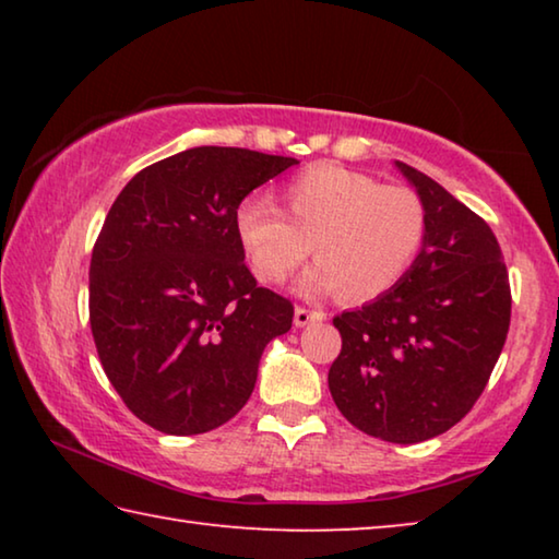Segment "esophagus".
I'll return each mask as SVG.
<instances>
[{"mask_svg": "<svg viewBox=\"0 0 559 559\" xmlns=\"http://www.w3.org/2000/svg\"><path fill=\"white\" fill-rule=\"evenodd\" d=\"M320 320H325L323 310H310V308H302V306H298L296 308V316H293V323H296V328L310 325V323H320Z\"/></svg>", "mask_w": 559, "mask_h": 559, "instance_id": "1", "label": "esophagus"}]
</instances>
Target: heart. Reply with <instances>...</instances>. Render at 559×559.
I'll return each instance as SVG.
<instances>
[{"mask_svg":"<svg viewBox=\"0 0 559 559\" xmlns=\"http://www.w3.org/2000/svg\"><path fill=\"white\" fill-rule=\"evenodd\" d=\"M278 197L288 222L261 200H246L234 212L243 257L269 286L286 283L313 249L318 263L302 290L374 300L400 286L427 243L421 197L359 169L318 163L288 179Z\"/></svg>","mask_w":559,"mask_h":559,"instance_id":"heart-1","label":"heart"}]
</instances>
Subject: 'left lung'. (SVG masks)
I'll list each match as a JSON object with an SVG mask.
<instances>
[{"label": "left lung", "instance_id": "1", "mask_svg": "<svg viewBox=\"0 0 559 559\" xmlns=\"http://www.w3.org/2000/svg\"><path fill=\"white\" fill-rule=\"evenodd\" d=\"M429 236L400 286L333 318L343 347L328 386L345 419L392 443L449 431L484 394L510 328V281L490 226L419 169Z\"/></svg>", "mask_w": 559, "mask_h": 559}]
</instances>
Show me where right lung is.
Listing matches in <instances>:
<instances>
[{"label":"right lung","instance_id":"right-lung-1","mask_svg":"<svg viewBox=\"0 0 559 559\" xmlns=\"http://www.w3.org/2000/svg\"><path fill=\"white\" fill-rule=\"evenodd\" d=\"M298 159L192 147L130 179L93 246L88 320L128 409L192 437L241 412L259 359L293 325V302L243 263L234 212Z\"/></svg>","mask_w":559,"mask_h":559}]
</instances>
